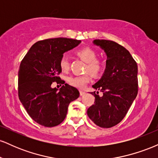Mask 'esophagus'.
I'll return each instance as SVG.
<instances>
[{"instance_id":"esophagus-1","label":"esophagus","mask_w":158,"mask_h":158,"mask_svg":"<svg viewBox=\"0 0 158 158\" xmlns=\"http://www.w3.org/2000/svg\"><path fill=\"white\" fill-rule=\"evenodd\" d=\"M79 93H80V96H83L85 94V92L83 91V90H80V91H79Z\"/></svg>"}]
</instances>
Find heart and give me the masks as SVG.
Wrapping results in <instances>:
<instances>
[{
	"instance_id": "heart-1",
	"label": "heart",
	"mask_w": 158,
	"mask_h": 158,
	"mask_svg": "<svg viewBox=\"0 0 158 158\" xmlns=\"http://www.w3.org/2000/svg\"><path fill=\"white\" fill-rule=\"evenodd\" d=\"M78 56L87 63L85 71L90 72L94 75H98L102 70V64L99 61L97 60V53L92 48H81L77 52ZM59 66L63 71H66L69 68L68 59L66 56H63L59 61ZM90 80V77L88 74L77 77H70L68 78V83L72 86L78 88H85Z\"/></svg>"
}]
</instances>
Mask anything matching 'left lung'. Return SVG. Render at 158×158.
<instances>
[{"label":"left lung","instance_id":"1","mask_svg":"<svg viewBox=\"0 0 158 158\" xmlns=\"http://www.w3.org/2000/svg\"><path fill=\"white\" fill-rule=\"evenodd\" d=\"M93 44L104 50L107 60L102 77L92 85L103 95L92 92L95 102L87 114L97 126L110 128L122 121L137 97V65L130 52L114 41L96 39Z\"/></svg>","mask_w":158,"mask_h":158}]
</instances>
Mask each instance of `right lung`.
Returning <instances> with one entry per match:
<instances>
[{"label":"right lung","instance_id":"obj_1","mask_svg":"<svg viewBox=\"0 0 158 158\" xmlns=\"http://www.w3.org/2000/svg\"><path fill=\"white\" fill-rule=\"evenodd\" d=\"M81 43L80 40L55 38L36 42L20 64L19 97L30 117L41 126H56L63 122L70 102L79 97L77 88L68 84L52 88L61 72L59 61L65 52Z\"/></svg>","mask_w":158,"mask_h":158}]
</instances>
